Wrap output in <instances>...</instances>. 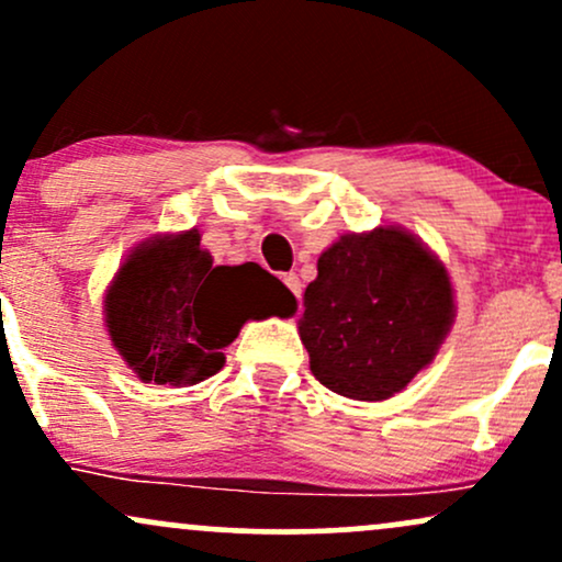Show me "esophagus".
Listing matches in <instances>:
<instances>
[{
    "label": "esophagus",
    "instance_id": "1",
    "mask_svg": "<svg viewBox=\"0 0 562 562\" xmlns=\"http://www.w3.org/2000/svg\"><path fill=\"white\" fill-rule=\"evenodd\" d=\"M282 282H285L288 290L295 295V299H301V288H303V285H301L299 274H285V277H282Z\"/></svg>",
    "mask_w": 562,
    "mask_h": 562
}]
</instances>
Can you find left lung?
<instances>
[{
    "label": "left lung",
    "instance_id": "8db88e82",
    "mask_svg": "<svg viewBox=\"0 0 562 562\" xmlns=\"http://www.w3.org/2000/svg\"><path fill=\"white\" fill-rule=\"evenodd\" d=\"M454 322L447 267L402 227L340 235L303 293L299 335L325 389L383 402L436 359Z\"/></svg>",
    "mask_w": 562,
    "mask_h": 562
}]
</instances>
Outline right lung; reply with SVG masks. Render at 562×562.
Segmentation results:
<instances>
[{"instance_id":"right-lung-1","label":"right lung","mask_w":562,"mask_h":562,"mask_svg":"<svg viewBox=\"0 0 562 562\" xmlns=\"http://www.w3.org/2000/svg\"><path fill=\"white\" fill-rule=\"evenodd\" d=\"M293 312V293L259 263L214 267L198 229L137 245L105 293L115 351L142 383L177 389L216 375L248 319Z\"/></svg>"}]
</instances>
